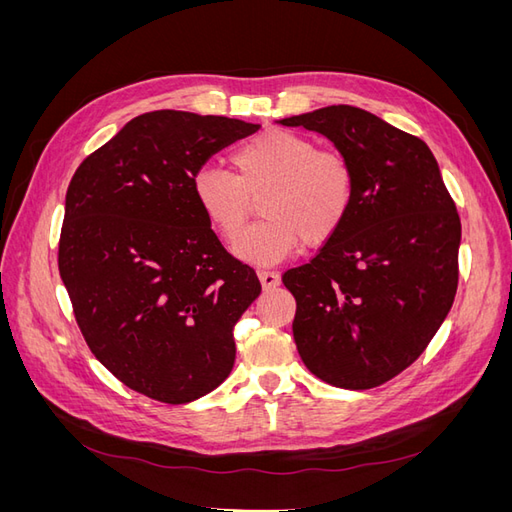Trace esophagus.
I'll return each mask as SVG.
<instances>
[{
    "mask_svg": "<svg viewBox=\"0 0 512 512\" xmlns=\"http://www.w3.org/2000/svg\"><path fill=\"white\" fill-rule=\"evenodd\" d=\"M258 277H260V284H262V288H265V290H271L275 286H280V282H282V277L277 275V273H273V271H258Z\"/></svg>",
    "mask_w": 512,
    "mask_h": 512,
    "instance_id": "1",
    "label": "esophagus"
}]
</instances>
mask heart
I'll return each mask as SVG.
<instances>
[{
    "label": "heart",
    "mask_w": 512,
    "mask_h": 512,
    "mask_svg": "<svg viewBox=\"0 0 512 512\" xmlns=\"http://www.w3.org/2000/svg\"><path fill=\"white\" fill-rule=\"evenodd\" d=\"M237 175L218 166L198 168L192 194L209 226L234 239L249 212V198L265 189V221L242 233L232 252L252 265H275L301 243H329L348 220L354 203V173L337 151L318 149L299 132L271 128L232 153Z\"/></svg>",
    "instance_id": "obj_1"
}]
</instances>
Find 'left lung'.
I'll use <instances>...</instances> for the list:
<instances>
[{"instance_id":"8db88e82","label":"left lung","mask_w":512,"mask_h":512,"mask_svg":"<svg viewBox=\"0 0 512 512\" xmlns=\"http://www.w3.org/2000/svg\"><path fill=\"white\" fill-rule=\"evenodd\" d=\"M327 136L354 173L348 220L282 275L297 301L303 363L339 389H374L423 354L459 280V213L431 149L363 108L337 104L280 119Z\"/></svg>"}]
</instances>
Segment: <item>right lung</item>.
<instances>
[{"label": "right lung", "mask_w": 512, "mask_h": 512, "mask_svg": "<svg viewBox=\"0 0 512 512\" xmlns=\"http://www.w3.org/2000/svg\"><path fill=\"white\" fill-rule=\"evenodd\" d=\"M258 123L185 111L128 121L68 185L59 275L96 359L164 404L211 393L260 282L200 213L192 179Z\"/></svg>", "instance_id": "add662e5"}]
</instances>
